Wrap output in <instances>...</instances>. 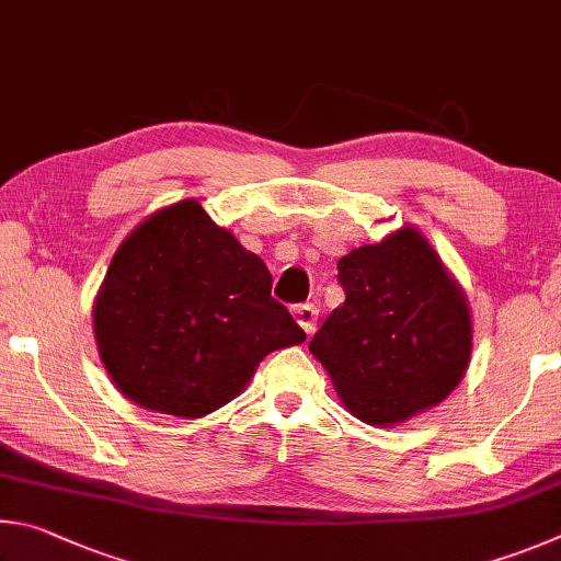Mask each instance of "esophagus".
<instances>
[{
	"mask_svg": "<svg viewBox=\"0 0 561 561\" xmlns=\"http://www.w3.org/2000/svg\"><path fill=\"white\" fill-rule=\"evenodd\" d=\"M293 316H296L298 325L308 332V335H312L316 332V325H318V308L312 306V302H306V306H296L293 308Z\"/></svg>",
	"mask_w": 561,
	"mask_h": 561,
	"instance_id": "esophagus-1",
	"label": "esophagus"
}]
</instances>
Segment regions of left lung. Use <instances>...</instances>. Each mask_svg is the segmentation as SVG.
I'll use <instances>...</instances> for the list:
<instances>
[{"label": "left lung", "mask_w": 561, "mask_h": 561, "mask_svg": "<svg viewBox=\"0 0 561 561\" xmlns=\"http://www.w3.org/2000/svg\"><path fill=\"white\" fill-rule=\"evenodd\" d=\"M345 302L310 340L345 407L391 426L436 407L463 379L473 325L463 290L414 226L337 263Z\"/></svg>", "instance_id": "left-lung-1"}]
</instances>
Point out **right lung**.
<instances>
[{"mask_svg":"<svg viewBox=\"0 0 561 561\" xmlns=\"http://www.w3.org/2000/svg\"><path fill=\"white\" fill-rule=\"evenodd\" d=\"M271 271L199 202L154 211L115 251L93 306L107 375L137 407L199 419L229 404L273 350L306 332Z\"/></svg>","mask_w":561,"mask_h":561,"instance_id":"obj_1","label":"right lung"}]
</instances>
